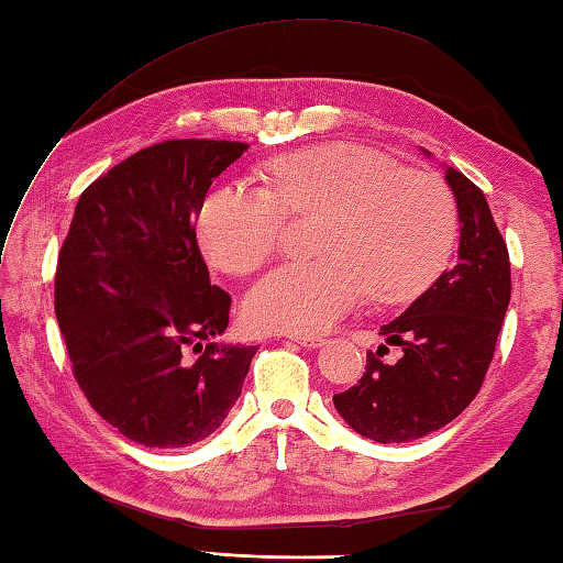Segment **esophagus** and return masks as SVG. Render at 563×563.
Returning a JSON list of instances; mask_svg holds the SVG:
<instances>
[{"label": "esophagus", "instance_id": "obj_1", "mask_svg": "<svg viewBox=\"0 0 563 563\" xmlns=\"http://www.w3.org/2000/svg\"><path fill=\"white\" fill-rule=\"evenodd\" d=\"M290 341L305 345V349H319V345H324V339L319 336H290Z\"/></svg>", "mask_w": 563, "mask_h": 563}]
</instances>
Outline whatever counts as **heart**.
Here are the masks:
<instances>
[{"label":"heart","mask_w":563,"mask_h":563,"mask_svg":"<svg viewBox=\"0 0 563 563\" xmlns=\"http://www.w3.org/2000/svg\"><path fill=\"white\" fill-rule=\"evenodd\" d=\"M271 190L242 178L214 186L198 218L212 266L246 275L280 242L285 212L327 210L319 261H290L249 290L246 321L258 331L317 336L369 292L397 302L421 292L450 258L457 214L440 178L406 172L353 142L292 152L268 164Z\"/></svg>","instance_id":"b5f03b06"}]
</instances>
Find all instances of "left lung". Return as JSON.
Listing matches in <instances>:
<instances>
[{
  "instance_id": "left-lung-1",
  "label": "left lung",
  "mask_w": 563,
  "mask_h": 563,
  "mask_svg": "<svg viewBox=\"0 0 563 563\" xmlns=\"http://www.w3.org/2000/svg\"><path fill=\"white\" fill-rule=\"evenodd\" d=\"M445 181L457 202V261L379 329L387 344L402 345L400 361L382 364V343L367 353L361 382L333 394L343 421L375 442L418 440L454 421L479 394L506 319L510 261L492 208L452 166Z\"/></svg>"
}]
</instances>
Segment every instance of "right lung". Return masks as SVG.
Returning <instances> with one entry per match:
<instances>
[{"mask_svg":"<svg viewBox=\"0 0 563 563\" xmlns=\"http://www.w3.org/2000/svg\"><path fill=\"white\" fill-rule=\"evenodd\" d=\"M246 150L227 140L140 150L84 190L59 251L55 314L75 377L93 411L145 448L214 433L258 351L218 341L232 300L210 283L194 224Z\"/></svg>","mask_w":563,"mask_h":563,"instance_id":"obj_1","label":"right lung"}]
</instances>
